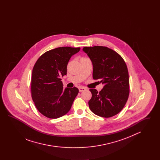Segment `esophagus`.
Returning a JSON list of instances; mask_svg holds the SVG:
<instances>
[{"label": "esophagus", "instance_id": "1", "mask_svg": "<svg viewBox=\"0 0 160 160\" xmlns=\"http://www.w3.org/2000/svg\"><path fill=\"white\" fill-rule=\"evenodd\" d=\"M78 89H79V92H82L84 91L87 89L86 88H84V87H80V88H79Z\"/></svg>", "mask_w": 160, "mask_h": 160}]
</instances>
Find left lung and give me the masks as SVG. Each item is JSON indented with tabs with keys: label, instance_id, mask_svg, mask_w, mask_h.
<instances>
[{
	"label": "left lung",
	"instance_id": "obj_1",
	"mask_svg": "<svg viewBox=\"0 0 160 160\" xmlns=\"http://www.w3.org/2000/svg\"><path fill=\"white\" fill-rule=\"evenodd\" d=\"M93 65V78L104 84L101 91L90 89L91 99L89 106L92 112L103 118L119 113L129 96V83L127 65L114 50L103 46L84 47Z\"/></svg>",
	"mask_w": 160,
	"mask_h": 160
}]
</instances>
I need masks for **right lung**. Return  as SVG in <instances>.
<instances>
[{
	"mask_svg": "<svg viewBox=\"0 0 160 160\" xmlns=\"http://www.w3.org/2000/svg\"><path fill=\"white\" fill-rule=\"evenodd\" d=\"M80 47H62L46 52L36 62L32 70L31 95L38 111L47 118L56 119L67 114L78 89L63 88L61 77L67 72L71 57Z\"/></svg>",
	"mask_w": 160,
	"mask_h": 160,
	"instance_id": "add662e5",
	"label": "right lung"
}]
</instances>
